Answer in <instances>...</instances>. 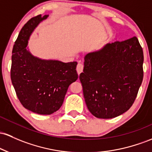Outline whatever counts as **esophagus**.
I'll return each mask as SVG.
<instances>
[{
    "mask_svg": "<svg viewBox=\"0 0 152 152\" xmlns=\"http://www.w3.org/2000/svg\"><path fill=\"white\" fill-rule=\"evenodd\" d=\"M83 68H84V65L82 63H79L77 65V67H76V71H77L78 74H80L83 71Z\"/></svg>",
    "mask_w": 152,
    "mask_h": 152,
    "instance_id": "obj_1",
    "label": "esophagus"
}]
</instances>
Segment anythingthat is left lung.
Instances as JSON below:
<instances>
[{"label": "left lung", "instance_id": "obj_1", "mask_svg": "<svg viewBox=\"0 0 152 152\" xmlns=\"http://www.w3.org/2000/svg\"><path fill=\"white\" fill-rule=\"evenodd\" d=\"M144 53L136 37L107 43L84 57L79 76L88 110L110 119L132 106L143 81Z\"/></svg>", "mask_w": 152, "mask_h": 152}]
</instances>
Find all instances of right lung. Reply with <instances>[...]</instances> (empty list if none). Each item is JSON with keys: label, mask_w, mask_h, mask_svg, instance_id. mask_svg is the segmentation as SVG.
<instances>
[{"label": "right lung", "mask_w": 152, "mask_h": 152, "mask_svg": "<svg viewBox=\"0 0 152 152\" xmlns=\"http://www.w3.org/2000/svg\"><path fill=\"white\" fill-rule=\"evenodd\" d=\"M48 15L31 18L22 27L14 43L11 79L20 102L39 115H50L62 106L68 86L78 79L77 62L63 63L34 56L28 40L34 30Z\"/></svg>", "instance_id": "right-lung-1"}]
</instances>
